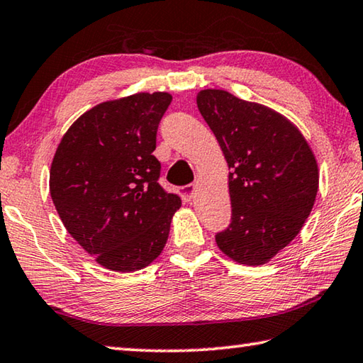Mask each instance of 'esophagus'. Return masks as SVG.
I'll use <instances>...</instances> for the list:
<instances>
[{"instance_id":"1","label":"esophagus","mask_w":363,"mask_h":363,"mask_svg":"<svg viewBox=\"0 0 363 363\" xmlns=\"http://www.w3.org/2000/svg\"><path fill=\"white\" fill-rule=\"evenodd\" d=\"M195 189H196L195 184H189V186L181 187L179 189V195L182 196V200L186 201V203L191 201V198H194V194H195Z\"/></svg>"}]
</instances>
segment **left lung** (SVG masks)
Returning <instances> with one entry per match:
<instances>
[{"label":"left lung","mask_w":363,"mask_h":363,"mask_svg":"<svg viewBox=\"0 0 363 363\" xmlns=\"http://www.w3.org/2000/svg\"><path fill=\"white\" fill-rule=\"evenodd\" d=\"M196 105L230 168L233 217L216 242L239 264H266L301 233L313 209L315 154L301 130L266 105L223 89L200 91Z\"/></svg>","instance_id":"obj_1"}]
</instances>
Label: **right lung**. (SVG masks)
Here are the masks:
<instances>
[{
  "mask_svg": "<svg viewBox=\"0 0 363 363\" xmlns=\"http://www.w3.org/2000/svg\"><path fill=\"white\" fill-rule=\"evenodd\" d=\"M168 92H138L92 106L69 127L50 168V195L83 250L105 269L140 271L167 244L181 198L157 182L154 157Z\"/></svg>",
  "mask_w": 363,
  "mask_h": 363,
  "instance_id": "right-lung-1",
  "label": "right lung"
}]
</instances>
